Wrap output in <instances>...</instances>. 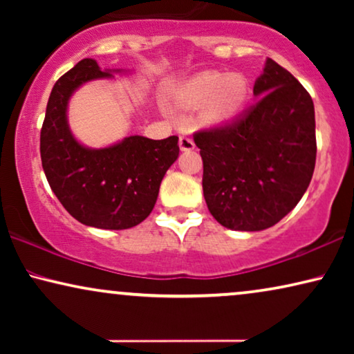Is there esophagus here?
Here are the masks:
<instances>
[{
	"label": "esophagus",
	"mask_w": 354,
	"mask_h": 354,
	"mask_svg": "<svg viewBox=\"0 0 354 354\" xmlns=\"http://www.w3.org/2000/svg\"><path fill=\"white\" fill-rule=\"evenodd\" d=\"M178 147H180L182 151H190V149L195 148V142H193L190 135H182V137L178 138Z\"/></svg>",
	"instance_id": "esophagus-1"
}]
</instances>
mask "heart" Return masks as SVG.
I'll use <instances>...</instances> for the list:
<instances>
[{
  "instance_id": "obj_1",
  "label": "heart",
  "mask_w": 354,
  "mask_h": 354,
  "mask_svg": "<svg viewBox=\"0 0 354 354\" xmlns=\"http://www.w3.org/2000/svg\"><path fill=\"white\" fill-rule=\"evenodd\" d=\"M246 98V86L239 75L207 72L183 84L177 91V101L187 108L206 106V118L222 120L234 115Z\"/></svg>"
}]
</instances>
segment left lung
Instances as JSON below:
<instances>
[{"label": "left lung", "mask_w": 354, "mask_h": 354, "mask_svg": "<svg viewBox=\"0 0 354 354\" xmlns=\"http://www.w3.org/2000/svg\"><path fill=\"white\" fill-rule=\"evenodd\" d=\"M254 104L195 133L207 209L230 230L259 232L283 219L308 190L316 164L311 96L268 57Z\"/></svg>", "instance_id": "8db88e82"}]
</instances>
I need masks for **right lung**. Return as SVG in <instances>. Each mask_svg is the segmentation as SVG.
Masks as SVG:
<instances>
[{
  "mask_svg": "<svg viewBox=\"0 0 354 354\" xmlns=\"http://www.w3.org/2000/svg\"><path fill=\"white\" fill-rule=\"evenodd\" d=\"M125 72L101 71L90 57L77 62L53 86L40 133L41 166L53 193L74 219L96 229L124 230L147 219L178 158L176 135H130L104 148H88L74 137L67 120L71 96L88 82Z\"/></svg>",
  "mask_w": 354,
  "mask_h": 354,
  "instance_id": "1",
  "label": "right lung"
}]
</instances>
